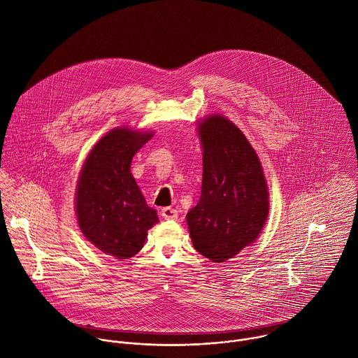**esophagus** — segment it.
I'll return each mask as SVG.
<instances>
[{
  "label": "esophagus",
  "mask_w": 358,
  "mask_h": 358,
  "mask_svg": "<svg viewBox=\"0 0 358 358\" xmlns=\"http://www.w3.org/2000/svg\"><path fill=\"white\" fill-rule=\"evenodd\" d=\"M160 215L166 219V220H176L178 217V212L173 208H163Z\"/></svg>",
  "instance_id": "1"
}]
</instances>
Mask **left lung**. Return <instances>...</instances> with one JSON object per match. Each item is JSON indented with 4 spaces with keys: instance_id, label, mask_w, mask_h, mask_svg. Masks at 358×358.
Returning <instances> with one entry per match:
<instances>
[{
    "instance_id": "left-lung-1",
    "label": "left lung",
    "mask_w": 358,
    "mask_h": 358,
    "mask_svg": "<svg viewBox=\"0 0 358 358\" xmlns=\"http://www.w3.org/2000/svg\"><path fill=\"white\" fill-rule=\"evenodd\" d=\"M203 149L202 192L187 213L195 250L226 262L251 245L269 213V194L261 162L245 135L223 115L198 122Z\"/></svg>"
}]
</instances>
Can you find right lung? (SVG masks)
<instances>
[{
	"label": "right lung",
	"mask_w": 358,
	"mask_h": 358,
	"mask_svg": "<svg viewBox=\"0 0 358 358\" xmlns=\"http://www.w3.org/2000/svg\"><path fill=\"white\" fill-rule=\"evenodd\" d=\"M153 132L114 128L90 150L79 174L75 210L87 241L117 259L138 254L159 222L131 174L134 155Z\"/></svg>",
	"instance_id": "1"
}]
</instances>
